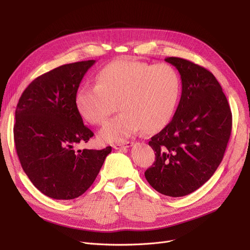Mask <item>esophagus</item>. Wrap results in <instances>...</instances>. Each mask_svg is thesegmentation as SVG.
Here are the masks:
<instances>
[{
    "label": "esophagus",
    "mask_w": 250,
    "mask_h": 250,
    "mask_svg": "<svg viewBox=\"0 0 250 250\" xmlns=\"http://www.w3.org/2000/svg\"><path fill=\"white\" fill-rule=\"evenodd\" d=\"M134 143L133 142H130V141H126V142H124V143H118V144H114L113 147L115 149H119V150H125L126 148H128V147H131Z\"/></svg>",
    "instance_id": "34e87169"
}]
</instances>
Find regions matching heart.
Returning <instances> with one entry per match:
<instances>
[{
	"instance_id": "heart-1",
	"label": "heart",
	"mask_w": 250,
	"mask_h": 250,
	"mask_svg": "<svg viewBox=\"0 0 250 250\" xmlns=\"http://www.w3.org/2000/svg\"><path fill=\"white\" fill-rule=\"evenodd\" d=\"M180 76L169 63L120 60L107 64L97 84L83 82L75 94L79 113L87 122L103 125L117 108L118 115L100 136L107 142H123L139 132L153 133L167 125L180 96Z\"/></svg>"
}]
</instances>
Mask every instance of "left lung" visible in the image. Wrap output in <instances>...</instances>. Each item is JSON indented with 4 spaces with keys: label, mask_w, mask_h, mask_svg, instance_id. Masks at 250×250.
<instances>
[{
    "label": "left lung",
    "mask_w": 250,
    "mask_h": 250,
    "mask_svg": "<svg viewBox=\"0 0 250 250\" xmlns=\"http://www.w3.org/2000/svg\"><path fill=\"white\" fill-rule=\"evenodd\" d=\"M165 61L178 70L182 92L171 122L148 142L155 161L144 175L156 191L183 197L208 181L223 161L232 112L210 71L180 58Z\"/></svg>",
    "instance_id": "8db88e82"
}]
</instances>
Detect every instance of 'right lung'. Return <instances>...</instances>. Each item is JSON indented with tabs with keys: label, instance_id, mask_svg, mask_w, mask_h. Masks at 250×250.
Wrapping results in <instances>:
<instances>
[{
	"label": "right lung",
	"instance_id": "right-lung-1",
	"mask_svg": "<svg viewBox=\"0 0 250 250\" xmlns=\"http://www.w3.org/2000/svg\"><path fill=\"white\" fill-rule=\"evenodd\" d=\"M96 61L62 64L37 77L18 101L13 128L21 167L34 186L55 200L84 193L97 178L111 146L75 150L94 136L83 124L75 94Z\"/></svg>",
	"mask_w": 250,
	"mask_h": 250
}]
</instances>
